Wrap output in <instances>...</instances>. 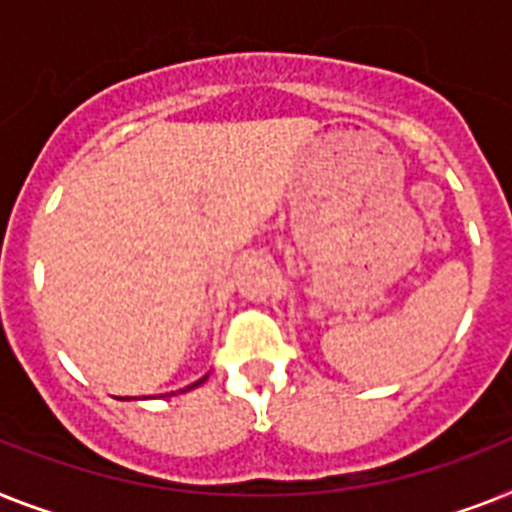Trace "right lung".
Returning a JSON list of instances; mask_svg holds the SVG:
<instances>
[{
    "mask_svg": "<svg viewBox=\"0 0 512 512\" xmlns=\"http://www.w3.org/2000/svg\"><path fill=\"white\" fill-rule=\"evenodd\" d=\"M206 382V377L204 379H198V382H193L190 384V387H185V390H180V392H188V390H193V387H198V384H204Z\"/></svg>",
    "mask_w": 512,
    "mask_h": 512,
    "instance_id": "obj_1",
    "label": "right lung"
}]
</instances>
